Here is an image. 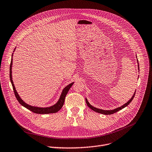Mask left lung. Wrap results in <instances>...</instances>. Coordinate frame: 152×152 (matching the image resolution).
I'll return each instance as SVG.
<instances>
[{
  "instance_id": "1",
  "label": "left lung",
  "mask_w": 152,
  "mask_h": 152,
  "mask_svg": "<svg viewBox=\"0 0 152 152\" xmlns=\"http://www.w3.org/2000/svg\"><path fill=\"white\" fill-rule=\"evenodd\" d=\"M137 63H138V67H139V62H138V60H137ZM135 93L133 95L132 97L130 99L129 101H128V102L125 103L124 104L122 105V106L121 107H117L115 108V109L114 110H101V109H98V108H96L95 107H94L93 106H91L89 102H88V100L86 98H85V100H86V104H87V106L90 108V109H91L92 110H93L94 111H95L96 113H101V114H105V115H109V114H114L115 113H116L118 111H119V110H121L122 109H123V108H124L125 107H126L127 106H128L129 104V103H131V102L132 101L133 98H134L135 96Z\"/></svg>"
}]
</instances>
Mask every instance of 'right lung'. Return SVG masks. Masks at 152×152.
<instances>
[{
  "mask_svg": "<svg viewBox=\"0 0 152 152\" xmlns=\"http://www.w3.org/2000/svg\"><path fill=\"white\" fill-rule=\"evenodd\" d=\"M12 56H13V54L12 55V59H11L10 66V82H11L12 86H13L14 93H15V97H16L17 99L18 100V102L21 104V105H22L25 107L27 108L28 110H30L31 111H32L36 114H50V113H55L58 112L61 109L62 107L63 106L66 95L67 94L70 88H71V86L73 85L74 82L70 83L69 85L66 86V87L63 89L62 92L61 93V95L58 100V102H57L53 106H50V107H36V106L29 105V104H26V103H25L21 99L17 90H15V85H14V84H13V82L12 80V62H13Z\"/></svg>",
  "mask_w": 152,
  "mask_h": 152,
  "instance_id": "right-lung-1",
  "label": "right lung"
}]
</instances>
